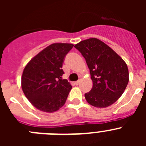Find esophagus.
Wrapping results in <instances>:
<instances>
[{
  "instance_id": "obj_1",
  "label": "esophagus",
  "mask_w": 146,
  "mask_h": 146,
  "mask_svg": "<svg viewBox=\"0 0 146 146\" xmlns=\"http://www.w3.org/2000/svg\"><path fill=\"white\" fill-rule=\"evenodd\" d=\"M80 80H77V81H76L75 82H74V83H75V85H79L80 84Z\"/></svg>"
}]
</instances>
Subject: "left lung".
Instances as JSON below:
<instances>
[{
    "instance_id": "left-lung-1",
    "label": "left lung",
    "mask_w": 146,
    "mask_h": 146,
    "mask_svg": "<svg viewBox=\"0 0 146 146\" xmlns=\"http://www.w3.org/2000/svg\"><path fill=\"white\" fill-rule=\"evenodd\" d=\"M85 58L93 81L91 91L85 94L94 107L107 108L115 103L129 82V70L124 60L112 48L96 38L74 45Z\"/></svg>"
}]
</instances>
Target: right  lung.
Wrapping results in <instances>:
<instances>
[{"label": "right lung", "mask_w": 146, "mask_h": 146, "mask_svg": "<svg viewBox=\"0 0 146 146\" xmlns=\"http://www.w3.org/2000/svg\"><path fill=\"white\" fill-rule=\"evenodd\" d=\"M74 45L54 43L42 50L28 62L22 75V89L33 106L41 111L53 113L65 104L72 86L62 66Z\"/></svg>", "instance_id": "add662e5"}]
</instances>
